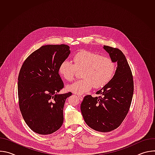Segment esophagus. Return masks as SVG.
<instances>
[{
	"mask_svg": "<svg viewBox=\"0 0 155 155\" xmlns=\"http://www.w3.org/2000/svg\"><path fill=\"white\" fill-rule=\"evenodd\" d=\"M78 98H79V99H80V101H82V100L83 99V97L81 96H78Z\"/></svg>",
	"mask_w": 155,
	"mask_h": 155,
	"instance_id": "1",
	"label": "esophagus"
}]
</instances>
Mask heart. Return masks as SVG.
<instances>
[{"label":"heart","mask_w":155,"mask_h":155,"mask_svg":"<svg viewBox=\"0 0 155 155\" xmlns=\"http://www.w3.org/2000/svg\"><path fill=\"white\" fill-rule=\"evenodd\" d=\"M72 62L63 61L59 65L58 72L65 81L74 80L76 70H82L83 78L67 86L69 91L77 94L89 92L94 87L99 89L112 80L115 71V64L109 57L88 51H81L72 58Z\"/></svg>","instance_id":"b5f03b06"}]
</instances>
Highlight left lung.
I'll use <instances>...</instances> for the list:
<instances>
[{"label":"left lung","instance_id":"1","mask_svg":"<svg viewBox=\"0 0 155 155\" xmlns=\"http://www.w3.org/2000/svg\"><path fill=\"white\" fill-rule=\"evenodd\" d=\"M104 49L114 62H117L115 75L101 90V96H84L81 112L85 123L93 129L107 132L120 126L127 115L134 93L132 72L123 52L116 48L104 45Z\"/></svg>","mask_w":155,"mask_h":155}]
</instances>
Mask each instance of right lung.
I'll return each instance as SVG.
<instances>
[{"mask_svg":"<svg viewBox=\"0 0 155 155\" xmlns=\"http://www.w3.org/2000/svg\"><path fill=\"white\" fill-rule=\"evenodd\" d=\"M69 49L64 44L42 46L26 58L20 69L19 109L27 125L37 134H52L63 123L65 101L72 93L58 94L64 87L58 68L70 54Z\"/></svg>","mask_w":155,"mask_h":155,"instance_id":"1","label":"right lung"}]
</instances>
